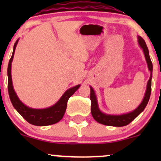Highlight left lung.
I'll return each instance as SVG.
<instances>
[{
	"label": "left lung",
	"mask_w": 161,
	"mask_h": 161,
	"mask_svg": "<svg viewBox=\"0 0 161 161\" xmlns=\"http://www.w3.org/2000/svg\"><path fill=\"white\" fill-rule=\"evenodd\" d=\"M138 44L140 47L143 50L144 54H145L146 61L147 64V67L151 72V76L149 79L148 82L147 84V88H146V92L145 97L142 100V103L138 107L136 110L133 111L128 113V114H122V115H110V114H106L102 113L100 110L97 104V97H96L95 91L93 90L92 87L90 86L91 88V93H90V99H91L92 104H91V112L92 115L93 116L94 119H95L97 123H101L103 125H110V126H124V125H128L132 120H134L137 116L139 115L141 113L145 110V107L147 106V102H148L149 98H150L151 92V79H152V70L153 66L151 63L150 56H149V51L146 45L145 42L144 41L142 37L138 36Z\"/></svg>",
	"instance_id": "1"
}]
</instances>
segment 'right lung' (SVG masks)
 <instances>
[{"instance_id":"1","label":"right lung","mask_w":161,"mask_h":161,"mask_svg":"<svg viewBox=\"0 0 161 161\" xmlns=\"http://www.w3.org/2000/svg\"><path fill=\"white\" fill-rule=\"evenodd\" d=\"M18 41L19 39L16 40L14 44L13 54L9 61L8 68H7V75H8V86L7 87H8L9 96H10L11 103L20 115L31 124L38 125V126H45V125H52L58 123L65 114L68 100L80 87V85L69 88L67 91L65 92V93L62 95V97L56 104L50 108L45 109H33L25 106L16 95L13 87L12 77H11V64L14 59V52H15Z\"/></svg>"}]
</instances>
